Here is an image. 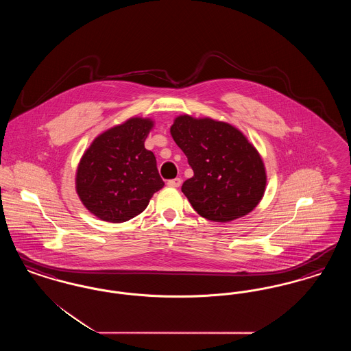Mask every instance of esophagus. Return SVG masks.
I'll return each mask as SVG.
<instances>
[{"label": "esophagus", "mask_w": 351, "mask_h": 351, "mask_svg": "<svg viewBox=\"0 0 351 351\" xmlns=\"http://www.w3.org/2000/svg\"><path fill=\"white\" fill-rule=\"evenodd\" d=\"M167 184L169 186H172V188H178V186H180V185H182V179H179V178L172 179V180H168Z\"/></svg>", "instance_id": "1"}]
</instances>
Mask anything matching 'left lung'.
Masks as SVG:
<instances>
[{
    "label": "left lung",
    "instance_id": "1",
    "mask_svg": "<svg viewBox=\"0 0 351 351\" xmlns=\"http://www.w3.org/2000/svg\"><path fill=\"white\" fill-rule=\"evenodd\" d=\"M169 132L193 169L182 192L201 217L230 222L256 208L267 173L245 134L228 122L189 114L175 118Z\"/></svg>",
    "mask_w": 351,
    "mask_h": 351
}]
</instances>
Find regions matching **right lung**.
Returning <instances> with one entry per match:
<instances>
[{
	"mask_svg": "<svg viewBox=\"0 0 351 351\" xmlns=\"http://www.w3.org/2000/svg\"><path fill=\"white\" fill-rule=\"evenodd\" d=\"M152 128L151 118H129L97 135L84 151L75 188L93 216L113 223L129 221L163 188L155 155L145 149Z\"/></svg>",
	"mask_w": 351,
	"mask_h": 351,
	"instance_id": "1",
	"label": "right lung"
}]
</instances>
